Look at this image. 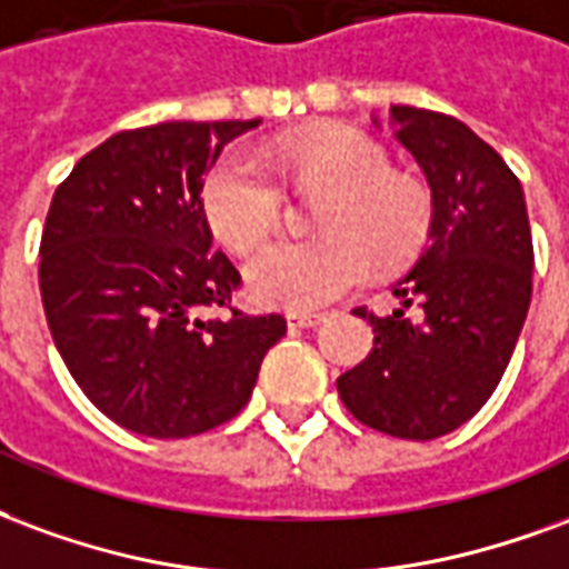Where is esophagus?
Masks as SVG:
<instances>
[{"mask_svg": "<svg viewBox=\"0 0 569 569\" xmlns=\"http://www.w3.org/2000/svg\"><path fill=\"white\" fill-rule=\"evenodd\" d=\"M325 321V315L321 312H290L288 315V325L290 327H300V330H309V327H318Z\"/></svg>", "mask_w": 569, "mask_h": 569, "instance_id": "esophagus-1", "label": "esophagus"}]
</instances>
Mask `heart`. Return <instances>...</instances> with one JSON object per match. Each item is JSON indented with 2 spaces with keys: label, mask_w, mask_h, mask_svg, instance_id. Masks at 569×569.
I'll use <instances>...</instances> for the list:
<instances>
[{
  "label": "heart",
  "mask_w": 569,
  "mask_h": 569,
  "mask_svg": "<svg viewBox=\"0 0 569 569\" xmlns=\"http://www.w3.org/2000/svg\"><path fill=\"white\" fill-rule=\"evenodd\" d=\"M269 159L297 188L327 184L330 193L315 209L321 239L272 242L248 260L244 284L260 306L318 309L367 279L372 260L381 269L400 267L427 239L430 190L391 172L385 144L367 132L330 127L300 142L272 144ZM202 209L221 242L248 251L279 227L284 188L263 153L239 144L211 166Z\"/></svg>",
  "instance_id": "b5f03b06"
}]
</instances>
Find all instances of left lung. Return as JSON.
<instances>
[{
    "label": "left lung",
    "instance_id": "8db88e82",
    "mask_svg": "<svg viewBox=\"0 0 569 569\" xmlns=\"http://www.w3.org/2000/svg\"><path fill=\"white\" fill-rule=\"evenodd\" d=\"M391 127L425 172L433 218L416 267L393 284L400 306L355 309L376 342L336 388L372 430L437 439L470 421L503 379L530 309L533 242L518 178L467 123L391 106Z\"/></svg>",
    "mask_w": 569,
    "mask_h": 569
}]
</instances>
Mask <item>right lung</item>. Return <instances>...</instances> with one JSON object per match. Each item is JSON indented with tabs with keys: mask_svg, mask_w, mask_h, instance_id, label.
Listing matches in <instances>:
<instances>
[{
	"mask_svg": "<svg viewBox=\"0 0 569 569\" xmlns=\"http://www.w3.org/2000/svg\"><path fill=\"white\" fill-rule=\"evenodd\" d=\"M254 120H166L84 153L51 199L39 288L53 346L102 416L181 439L251 400L281 315L236 312L239 269L211 248L202 184Z\"/></svg>",
	"mask_w": 569,
	"mask_h": 569,
	"instance_id": "1",
	"label": "right lung"
}]
</instances>
